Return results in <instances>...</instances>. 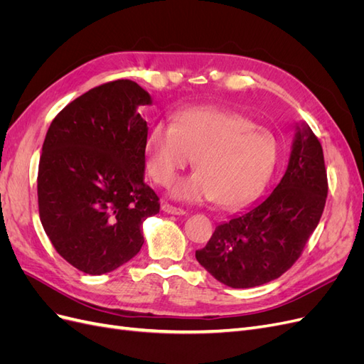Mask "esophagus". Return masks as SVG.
I'll return each instance as SVG.
<instances>
[{
  "label": "esophagus",
  "mask_w": 364,
  "mask_h": 364,
  "mask_svg": "<svg viewBox=\"0 0 364 364\" xmlns=\"http://www.w3.org/2000/svg\"><path fill=\"white\" fill-rule=\"evenodd\" d=\"M162 211H164L165 214H171V215H185V214H186V213L183 211V209L171 206V205H168V203H164V205H162Z\"/></svg>",
  "instance_id": "esophagus-1"
}]
</instances>
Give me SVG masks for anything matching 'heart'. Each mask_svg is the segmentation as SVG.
Returning a JSON list of instances; mask_svg holds the SVG:
<instances>
[{
    "instance_id": "1",
    "label": "heart",
    "mask_w": 364,
    "mask_h": 364,
    "mask_svg": "<svg viewBox=\"0 0 364 364\" xmlns=\"http://www.w3.org/2000/svg\"><path fill=\"white\" fill-rule=\"evenodd\" d=\"M278 142L266 127L235 111L190 107L171 126L155 124L146 138L147 170L158 185L170 186L193 162L197 171L171 188L174 200L223 208L247 203L266 183Z\"/></svg>"
}]
</instances>
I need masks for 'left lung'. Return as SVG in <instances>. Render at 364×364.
I'll return each instance as SVG.
<instances>
[{
  "label": "left lung",
  "mask_w": 364,
  "mask_h": 364,
  "mask_svg": "<svg viewBox=\"0 0 364 364\" xmlns=\"http://www.w3.org/2000/svg\"><path fill=\"white\" fill-rule=\"evenodd\" d=\"M328 194L321 142L297 123L287 170L274 190L220 223L196 258L232 289H250L287 272L322 217Z\"/></svg>",
  "instance_id": "left-lung-1"
}]
</instances>
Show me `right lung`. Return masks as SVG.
Wrapping results in <instances>:
<instances>
[{"mask_svg":"<svg viewBox=\"0 0 364 364\" xmlns=\"http://www.w3.org/2000/svg\"><path fill=\"white\" fill-rule=\"evenodd\" d=\"M150 94L115 80L77 97L48 127L38 171L41 223L59 255L87 274L109 273L144 243L159 213L144 182Z\"/></svg>","mask_w":364,"mask_h":364,"instance_id":"1","label":"right lung"}]
</instances>
